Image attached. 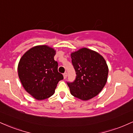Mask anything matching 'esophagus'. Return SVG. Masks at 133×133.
<instances>
[{
  "mask_svg": "<svg viewBox=\"0 0 133 133\" xmlns=\"http://www.w3.org/2000/svg\"><path fill=\"white\" fill-rule=\"evenodd\" d=\"M63 76H64V79H65L67 77V76H68V73L67 72H65V73H64V74H63Z\"/></svg>",
  "mask_w": 133,
  "mask_h": 133,
  "instance_id": "obj_1",
  "label": "esophagus"
}]
</instances>
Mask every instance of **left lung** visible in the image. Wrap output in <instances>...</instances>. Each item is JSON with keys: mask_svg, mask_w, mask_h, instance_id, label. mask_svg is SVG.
Segmentation results:
<instances>
[{"mask_svg": "<svg viewBox=\"0 0 133 133\" xmlns=\"http://www.w3.org/2000/svg\"><path fill=\"white\" fill-rule=\"evenodd\" d=\"M71 57L76 72L75 81L68 82L71 94L82 101L98 95L108 80L109 69L104 58L86 47L71 52Z\"/></svg>", "mask_w": 133, "mask_h": 133, "instance_id": "left-lung-1", "label": "left lung"}]
</instances>
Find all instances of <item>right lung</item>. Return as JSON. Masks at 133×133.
Masks as SVG:
<instances>
[{"mask_svg": "<svg viewBox=\"0 0 133 133\" xmlns=\"http://www.w3.org/2000/svg\"><path fill=\"white\" fill-rule=\"evenodd\" d=\"M56 51L47 45L32 47L21 57L18 64V76L23 88L36 99L49 98L55 92L63 76L57 71L54 57Z\"/></svg>", "mask_w": 133, "mask_h": 133, "instance_id": "1", "label": "right lung"}]
</instances>
